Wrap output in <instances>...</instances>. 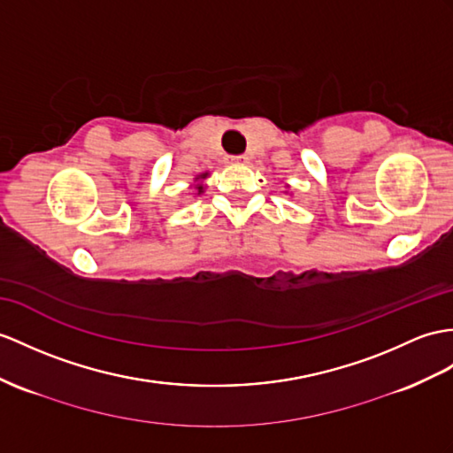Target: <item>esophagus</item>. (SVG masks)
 Masks as SVG:
<instances>
[{
	"label": "esophagus",
	"mask_w": 453,
	"mask_h": 453,
	"mask_svg": "<svg viewBox=\"0 0 453 453\" xmlns=\"http://www.w3.org/2000/svg\"><path fill=\"white\" fill-rule=\"evenodd\" d=\"M230 163H248V156H230Z\"/></svg>",
	"instance_id": "obj_1"
}]
</instances>
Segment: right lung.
Wrapping results in <instances>:
<instances>
[{
    "instance_id": "right-lung-1",
    "label": "right lung",
    "mask_w": 453,
    "mask_h": 453,
    "mask_svg": "<svg viewBox=\"0 0 453 453\" xmlns=\"http://www.w3.org/2000/svg\"><path fill=\"white\" fill-rule=\"evenodd\" d=\"M205 176V174H203ZM197 192H203V186H197Z\"/></svg>"
}]
</instances>
